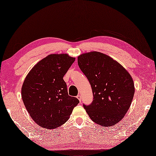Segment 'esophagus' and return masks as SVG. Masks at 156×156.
Wrapping results in <instances>:
<instances>
[{"instance_id": "esophagus-1", "label": "esophagus", "mask_w": 156, "mask_h": 156, "mask_svg": "<svg viewBox=\"0 0 156 156\" xmlns=\"http://www.w3.org/2000/svg\"><path fill=\"white\" fill-rule=\"evenodd\" d=\"M77 98L79 100L80 102H81V96H80V94H79V95L77 96Z\"/></svg>"}]
</instances>
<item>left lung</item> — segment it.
I'll use <instances>...</instances> for the list:
<instances>
[{
	"label": "left lung",
	"instance_id": "1",
	"mask_svg": "<svg viewBox=\"0 0 156 156\" xmlns=\"http://www.w3.org/2000/svg\"><path fill=\"white\" fill-rule=\"evenodd\" d=\"M77 62L91 84L94 97L91 105H84L86 112L101 126H114L131 104L135 94L131 76L119 63L100 52L81 54Z\"/></svg>",
	"mask_w": 156,
	"mask_h": 156
}]
</instances>
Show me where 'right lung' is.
<instances>
[{
	"instance_id": "add662e5",
	"label": "right lung",
	"mask_w": 156,
	"mask_h": 156,
	"mask_svg": "<svg viewBox=\"0 0 156 156\" xmlns=\"http://www.w3.org/2000/svg\"><path fill=\"white\" fill-rule=\"evenodd\" d=\"M76 58L68 54H51L30 70L21 87V98L36 124L55 129L69 119L79 101L68 94L63 80Z\"/></svg>"
}]
</instances>
